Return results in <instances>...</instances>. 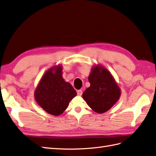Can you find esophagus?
Segmentation results:
<instances>
[{
    "label": "esophagus",
    "instance_id": "obj_1",
    "mask_svg": "<svg viewBox=\"0 0 156 156\" xmlns=\"http://www.w3.org/2000/svg\"><path fill=\"white\" fill-rule=\"evenodd\" d=\"M77 95L79 96H81L82 95V90H77Z\"/></svg>",
    "mask_w": 156,
    "mask_h": 156
}]
</instances>
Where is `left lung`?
Listing matches in <instances>:
<instances>
[{
    "label": "left lung",
    "instance_id": "obj_1",
    "mask_svg": "<svg viewBox=\"0 0 156 156\" xmlns=\"http://www.w3.org/2000/svg\"><path fill=\"white\" fill-rule=\"evenodd\" d=\"M90 86L82 97L89 106L97 113H104L116 103L121 91L112 74L101 66H95L88 77Z\"/></svg>",
    "mask_w": 156,
    "mask_h": 156
}]
</instances>
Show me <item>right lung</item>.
<instances>
[{
  "label": "right lung",
  "mask_w": 156,
  "mask_h": 156,
  "mask_svg": "<svg viewBox=\"0 0 156 156\" xmlns=\"http://www.w3.org/2000/svg\"><path fill=\"white\" fill-rule=\"evenodd\" d=\"M61 66H53L44 74L35 90L37 103L48 114L59 115L68 107L76 91L62 77Z\"/></svg>",
  "instance_id": "right-lung-1"
}]
</instances>
